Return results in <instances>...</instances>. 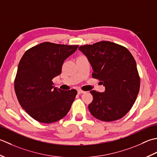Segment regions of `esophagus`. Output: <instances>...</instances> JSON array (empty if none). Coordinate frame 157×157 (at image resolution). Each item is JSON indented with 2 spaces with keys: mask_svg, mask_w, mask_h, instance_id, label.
<instances>
[{
  "mask_svg": "<svg viewBox=\"0 0 157 157\" xmlns=\"http://www.w3.org/2000/svg\"><path fill=\"white\" fill-rule=\"evenodd\" d=\"M78 94H85V91H82V90H78Z\"/></svg>",
  "mask_w": 157,
  "mask_h": 157,
  "instance_id": "34e87169",
  "label": "esophagus"
}]
</instances>
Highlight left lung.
<instances>
[{
    "mask_svg": "<svg viewBox=\"0 0 157 157\" xmlns=\"http://www.w3.org/2000/svg\"><path fill=\"white\" fill-rule=\"evenodd\" d=\"M87 57L105 91H91L89 110L96 119L110 122L123 118L132 108L138 95L140 78L136 60L126 47L110 41L79 47Z\"/></svg>",
    "mask_w": 157,
    "mask_h": 157,
    "instance_id": "obj_1",
    "label": "left lung"
}]
</instances>
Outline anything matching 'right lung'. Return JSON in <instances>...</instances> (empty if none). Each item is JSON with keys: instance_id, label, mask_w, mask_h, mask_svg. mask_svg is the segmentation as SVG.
I'll use <instances>...</instances> for the list:
<instances>
[{"instance_id": "1", "label": "right lung", "mask_w": 157, "mask_h": 157, "mask_svg": "<svg viewBox=\"0 0 157 157\" xmlns=\"http://www.w3.org/2000/svg\"><path fill=\"white\" fill-rule=\"evenodd\" d=\"M78 47L44 42L27 50L21 58L15 94L22 108L38 122H56L71 108L77 91L54 87L52 80L61 74L63 62Z\"/></svg>"}]
</instances>
